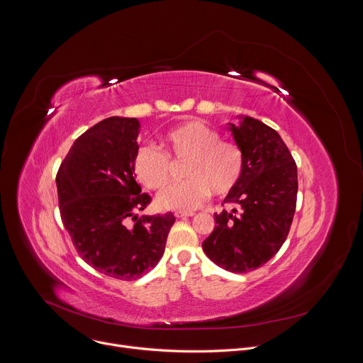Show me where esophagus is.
<instances>
[{
	"label": "esophagus",
	"instance_id": "34e87169",
	"mask_svg": "<svg viewBox=\"0 0 363 363\" xmlns=\"http://www.w3.org/2000/svg\"><path fill=\"white\" fill-rule=\"evenodd\" d=\"M192 216H195V214L194 213H182V211L175 213L177 218H186V217H192Z\"/></svg>",
	"mask_w": 363,
	"mask_h": 363
}]
</instances>
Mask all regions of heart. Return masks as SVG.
<instances>
[{"mask_svg":"<svg viewBox=\"0 0 363 363\" xmlns=\"http://www.w3.org/2000/svg\"><path fill=\"white\" fill-rule=\"evenodd\" d=\"M165 153L153 145H142L133 157L132 169L138 181L152 191L167 186L171 161L184 162L181 184L165 189L158 198L161 210L192 211L214 196L228 195L238 184L244 158L240 146L221 139L213 126L202 121H186L162 136Z\"/></svg>","mask_w":363,"mask_h":363,"instance_id":"obj_1","label":"heart"}]
</instances>
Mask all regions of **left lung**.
I'll return each instance as SVG.
<instances>
[{
  "mask_svg": "<svg viewBox=\"0 0 363 363\" xmlns=\"http://www.w3.org/2000/svg\"><path fill=\"white\" fill-rule=\"evenodd\" d=\"M228 123L244 158L242 174L224 202L233 211L214 214L216 227L202 248L217 266L247 273L266 264L287 238L296 211L297 167L280 135L250 116Z\"/></svg>",
  "mask_w": 363,
  "mask_h": 363,
  "instance_id": "left-lung-1",
  "label": "left lung"
}]
</instances>
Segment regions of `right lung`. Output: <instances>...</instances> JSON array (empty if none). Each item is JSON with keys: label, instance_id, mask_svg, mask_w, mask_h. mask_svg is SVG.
Here are the masks:
<instances>
[{"label": "right lung", "instance_id": "right-lung-1", "mask_svg": "<svg viewBox=\"0 0 363 363\" xmlns=\"http://www.w3.org/2000/svg\"><path fill=\"white\" fill-rule=\"evenodd\" d=\"M139 130L136 118L96 123L74 140L56 178L62 221L79 255L119 280H135L158 264L175 223L172 213L135 216L150 202L132 169Z\"/></svg>", "mask_w": 363, "mask_h": 363}]
</instances>
